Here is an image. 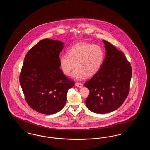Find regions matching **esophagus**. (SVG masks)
I'll return each instance as SVG.
<instances>
[{
	"mask_svg": "<svg viewBox=\"0 0 150 150\" xmlns=\"http://www.w3.org/2000/svg\"><path fill=\"white\" fill-rule=\"evenodd\" d=\"M75 86H76L78 87V88H82L83 86V84L81 83H75Z\"/></svg>",
	"mask_w": 150,
	"mask_h": 150,
	"instance_id": "34e87169",
	"label": "esophagus"
}]
</instances>
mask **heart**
I'll use <instances>...</instances> for the list:
<instances>
[{"label": "heart", "mask_w": 150, "mask_h": 150, "mask_svg": "<svg viewBox=\"0 0 150 150\" xmlns=\"http://www.w3.org/2000/svg\"><path fill=\"white\" fill-rule=\"evenodd\" d=\"M104 59V52L98 45L78 43L68 51V55L62 54L59 58V67L65 75L69 76L72 70V77L81 80L91 77L100 70Z\"/></svg>", "instance_id": "obj_1"}]
</instances>
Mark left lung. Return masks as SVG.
Here are the masks:
<instances>
[{
	"label": "left lung",
	"instance_id": "8db88e82",
	"mask_svg": "<svg viewBox=\"0 0 150 150\" xmlns=\"http://www.w3.org/2000/svg\"><path fill=\"white\" fill-rule=\"evenodd\" d=\"M103 42L106 57L100 70L84 83L90 92L86 106L97 114L109 113L121 106L128 95L132 78L131 65L124 53Z\"/></svg>",
	"mask_w": 150,
	"mask_h": 150
}]
</instances>
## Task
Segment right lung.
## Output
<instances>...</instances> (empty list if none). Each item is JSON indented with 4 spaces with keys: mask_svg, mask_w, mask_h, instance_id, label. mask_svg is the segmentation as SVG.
Masks as SVG:
<instances>
[{
    "mask_svg": "<svg viewBox=\"0 0 150 150\" xmlns=\"http://www.w3.org/2000/svg\"><path fill=\"white\" fill-rule=\"evenodd\" d=\"M64 43L44 39L26 54L20 83L29 106L39 113L50 115L64 107L68 90L74 82L60 69L59 53Z\"/></svg>",
    "mask_w": 150,
    "mask_h": 150,
    "instance_id": "obj_1",
    "label": "right lung"
}]
</instances>
